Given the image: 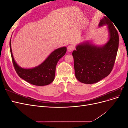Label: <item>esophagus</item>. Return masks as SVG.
Returning a JSON list of instances; mask_svg holds the SVG:
<instances>
[{
    "mask_svg": "<svg viewBox=\"0 0 128 128\" xmlns=\"http://www.w3.org/2000/svg\"><path fill=\"white\" fill-rule=\"evenodd\" d=\"M74 49V46L72 45H69L67 47V51L68 52H72L73 51V50Z\"/></svg>",
    "mask_w": 128,
    "mask_h": 128,
    "instance_id": "34e87169",
    "label": "esophagus"
}]
</instances>
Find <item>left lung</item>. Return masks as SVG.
<instances>
[{
	"label": "left lung",
	"mask_w": 128,
	"mask_h": 128,
	"mask_svg": "<svg viewBox=\"0 0 128 128\" xmlns=\"http://www.w3.org/2000/svg\"><path fill=\"white\" fill-rule=\"evenodd\" d=\"M106 26L108 40L102 45L83 41L72 52L76 78L84 84L98 82L110 73L118 48L119 38L113 24L107 17L100 20L99 27Z\"/></svg>",
	"instance_id": "left-lung-1"
}]
</instances>
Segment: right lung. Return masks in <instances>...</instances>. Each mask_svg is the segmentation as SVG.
<instances>
[{"mask_svg": "<svg viewBox=\"0 0 128 128\" xmlns=\"http://www.w3.org/2000/svg\"><path fill=\"white\" fill-rule=\"evenodd\" d=\"M10 51L13 64L18 75L23 80L37 86H44L51 83L54 80L56 68L58 62L66 53V46L54 50L46 59L36 67L31 68H22L14 60L10 42Z\"/></svg>", "mask_w": 128, "mask_h": 128, "instance_id": "1", "label": "right lung"}]
</instances>
